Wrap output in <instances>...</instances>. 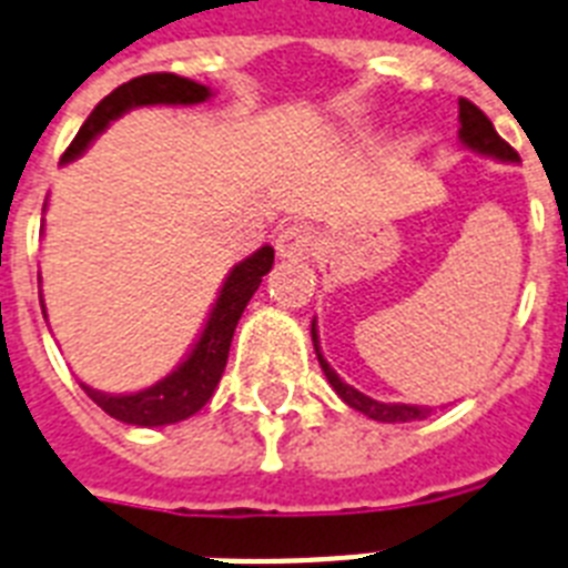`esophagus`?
<instances>
[{
  "instance_id": "obj_1",
  "label": "esophagus",
  "mask_w": 568,
  "mask_h": 568,
  "mask_svg": "<svg viewBox=\"0 0 568 568\" xmlns=\"http://www.w3.org/2000/svg\"><path fill=\"white\" fill-rule=\"evenodd\" d=\"M315 247V233L303 221H294V224H285L280 233H276V256L280 260H306L308 253Z\"/></svg>"
}]
</instances>
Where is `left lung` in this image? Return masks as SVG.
<instances>
[{
    "mask_svg": "<svg viewBox=\"0 0 568 568\" xmlns=\"http://www.w3.org/2000/svg\"><path fill=\"white\" fill-rule=\"evenodd\" d=\"M458 119H460V142L467 145V149L478 151V154L496 156V160H505V163H519V154L510 149L508 142L501 140L493 122L484 116L481 110L473 104V101L460 99L458 101ZM312 344H315L317 362L324 367L326 379L335 388V394L349 405V408H356V412L367 414L371 419H379V423H412V419H426L432 414V408L426 405H405V403H379V399H371V396H364L362 390H356L353 385L338 379V373L332 371L326 358L321 356V347H317V329L315 321H312Z\"/></svg>",
    "mask_w": 568,
    "mask_h": 568,
    "instance_id": "obj_1",
    "label": "left lung"
}]
</instances>
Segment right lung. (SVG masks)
I'll return each mask as SVG.
<instances>
[{
    "instance_id": "obj_1",
    "label": "right lung",
    "mask_w": 568,
    "mask_h": 568,
    "mask_svg": "<svg viewBox=\"0 0 568 568\" xmlns=\"http://www.w3.org/2000/svg\"><path fill=\"white\" fill-rule=\"evenodd\" d=\"M206 99H210V87L195 84V81L174 75V72H151V75L133 78L95 104L72 145L63 151L60 163L75 160L113 119H119L131 108H142V104H201ZM271 265H274V247L265 244L230 271L195 349L189 353L186 362L180 364L172 376H165L163 382H156L140 394L113 396L87 388V385H81V388L101 412L122 419L128 426H169V423H180V419L201 412L210 403V396L215 394L221 373L227 367L230 341H233L239 317H242L244 306L251 303L253 292L260 288L262 276L271 271ZM40 306H43V300H40Z\"/></svg>"
}]
</instances>
